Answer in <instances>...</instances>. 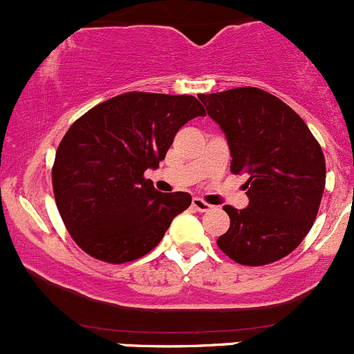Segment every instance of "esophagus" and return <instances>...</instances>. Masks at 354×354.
Wrapping results in <instances>:
<instances>
[{
  "mask_svg": "<svg viewBox=\"0 0 354 354\" xmlns=\"http://www.w3.org/2000/svg\"><path fill=\"white\" fill-rule=\"evenodd\" d=\"M192 207H194V209H198V211H207V209H211V204H207L206 201H203L201 198H194L192 199Z\"/></svg>",
  "mask_w": 354,
  "mask_h": 354,
  "instance_id": "1",
  "label": "esophagus"
}]
</instances>
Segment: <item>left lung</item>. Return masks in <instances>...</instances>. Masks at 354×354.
I'll return each mask as SVG.
<instances>
[{"instance_id": "obj_1", "label": "left lung", "mask_w": 354, "mask_h": 354, "mask_svg": "<svg viewBox=\"0 0 354 354\" xmlns=\"http://www.w3.org/2000/svg\"><path fill=\"white\" fill-rule=\"evenodd\" d=\"M227 138L233 174H247L249 206H225L230 228L218 247L243 266L293 252L310 232L326 187V160L304 119L254 86L199 95Z\"/></svg>"}]
</instances>
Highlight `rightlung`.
<instances>
[{
    "instance_id": "obj_1",
    "label": "right lung",
    "mask_w": 354,
    "mask_h": 354,
    "mask_svg": "<svg viewBox=\"0 0 354 354\" xmlns=\"http://www.w3.org/2000/svg\"><path fill=\"white\" fill-rule=\"evenodd\" d=\"M199 115L196 97L129 92L73 122L56 151L53 189L86 254L112 264L143 257L191 206L189 192H158L143 174L158 169L177 131Z\"/></svg>"
}]
</instances>
